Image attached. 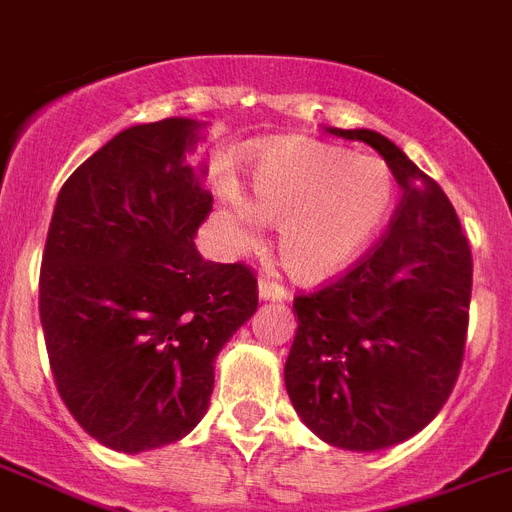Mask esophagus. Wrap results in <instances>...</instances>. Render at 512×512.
<instances>
[{
	"instance_id": "1",
	"label": "esophagus",
	"mask_w": 512,
	"mask_h": 512,
	"mask_svg": "<svg viewBox=\"0 0 512 512\" xmlns=\"http://www.w3.org/2000/svg\"><path fill=\"white\" fill-rule=\"evenodd\" d=\"M257 294H260L263 302H283V299H289V291L268 276L260 278V283H257Z\"/></svg>"
}]
</instances>
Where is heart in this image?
<instances>
[{
  "mask_svg": "<svg viewBox=\"0 0 512 512\" xmlns=\"http://www.w3.org/2000/svg\"><path fill=\"white\" fill-rule=\"evenodd\" d=\"M395 179L375 156H351L333 145L286 137L268 145L252 166V200L221 184L234 239L252 249L257 218L278 229L283 268L315 283L341 273L375 242L390 216Z\"/></svg>",
  "mask_w": 512,
  "mask_h": 512,
  "instance_id": "1",
  "label": "heart"
}]
</instances>
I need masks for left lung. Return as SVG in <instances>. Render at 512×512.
I'll list each match as a JSON object with an SVG mask.
<instances>
[{
    "instance_id": "left-lung-1",
    "label": "left lung",
    "mask_w": 512,
    "mask_h": 512,
    "mask_svg": "<svg viewBox=\"0 0 512 512\" xmlns=\"http://www.w3.org/2000/svg\"><path fill=\"white\" fill-rule=\"evenodd\" d=\"M328 132L372 145L403 195L346 276L294 299L283 380L320 440L372 453L422 432L453 393L474 263L448 195L398 145L372 130Z\"/></svg>"
}]
</instances>
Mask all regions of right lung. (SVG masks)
<instances>
[{
    "label": "right lung",
    "mask_w": 512,
    "mask_h": 512,
    "mask_svg": "<svg viewBox=\"0 0 512 512\" xmlns=\"http://www.w3.org/2000/svg\"><path fill=\"white\" fill-rule=\"evenodd\" d=\"M203 124H135L59 190L38 309L54 382L101 445L143 453L190 435L208 411L213 362L257 309L244 263H210L195 231L213 208L184 156Z\"/></svg>",
    "instance_id": "1"
}]
</instances>
